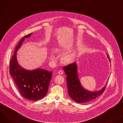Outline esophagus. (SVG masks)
<instances>
[{"label": "esophagus", "instance_id": "34e87169", "mask_svg": "<svg viewBox=\"0 0 123 123\" xmlns=\"http://www.w3.org/2000/svg\"><path fill=\"white\" fill-rule=\"evenodd\" d=\"M58 74H63V72L62 71V70H60V71L58 72Z\"/></svg>", "mask_w": 123, "mask_h": 123}]
</instances>
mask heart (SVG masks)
<instances>
[{
	"mask_svg": "<svg viewBox=\"0 0 123 123\" xmlns=\"http://www.w3.org/2000/svg\"><path fill=\"white\" fill-rule=\"evenodd\" d=\"M65 49V47L63 46H58L55 49V51L57 52H61V51ZM76 55L75 52H68V53H66L64 54L63 56L62 57V61L63 62L65 63H71L74 59ZM55 58L54 55L51 54L50 55V59L51 60H54Z\"/></svg>",
	"mask_w": 123,
	"mask_h": 123,
	"instance_id": "heart-1",
	"label": "heart"
}]
</instances>
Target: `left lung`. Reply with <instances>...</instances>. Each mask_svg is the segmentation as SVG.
Here are the masks:
<instances>
[{
  "mask_svg": "<svg viewBox=\"0 0 123 123\" xmlns=\"http://www.w3.org/2000/svg\"><path fill=\"white\" fill-rule=\"evenodd\" d=\"M107 55L110 59L109 55L107 54ZM109 61H110V59ZM63 69L67 75L66 81L68 95L76 102L83 103L93 100L102 94L106 89L105 86L101 90L96 92H91L85 89L79 79L76 62L64 66Z\"/></svg>",
  "mask_w": 123,
  "mask_h": 123,
  "instance_id": "obj_1",
  "label": "left lung"
}]
</instances>
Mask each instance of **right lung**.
Masks as SVG:
<instances>
[{
	"mask_svg": "<svg viewBox=\"0 0 123 123\" xmlns=\"http://www.w3.org/2000/svg\"><path fill=\"white\" fill-rule=\"evenodd\" d=\"M31 33L25 36L16 47L10 61V74L24 98L31 101H37L47 94L52 72L42 68L28 71L21 67L17 62V51L25 38L29 37Z\"/></svg>",
	"mask_w": 123,
	"mask_h": 123,
	"instance_id": "obj_1",
	"label": "right lung"
}]
</instances>
